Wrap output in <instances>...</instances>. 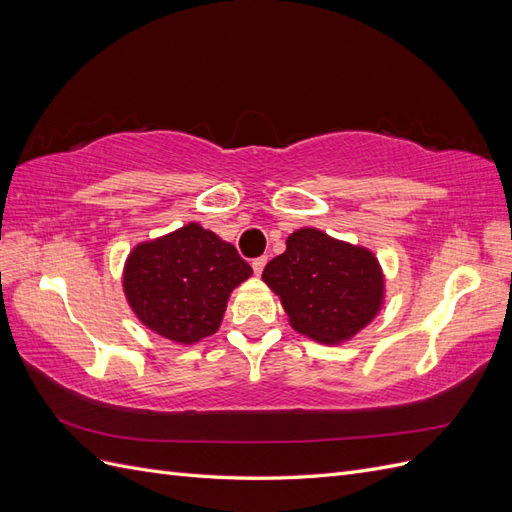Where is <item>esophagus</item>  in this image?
Returning <instances> with one entry per match:
<instances>
[{
	"instance_id": "esophagus-1",
	"label": "esophagus",
	"mask_w": 512,
	"mask_h": 512,
	"mask_svg": "<svg viewBox=\"0 0 512 512\" xmlns=\"http://www.w3.org/2000/svg\"><path fill=\"white\" fill-rule=\"evenodd\" d=\"M265 265H267V256H260V258H254V260H252V269H254L256 275L262 273V269H265Z\"/></svg>"
}]
</instances>
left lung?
Wrapping results in <instances>:
<instances>
[{
    "instance_id": "obj_1",
    "label": "left lung",
    "mask_w": 512,
    "mask_h": 512,
    "mask_svg": "<svg viewBox=\"0 0 512 512\" xmlns=\"http://www.w3.org/2000/svg\"><path fill=\"white\" fill-rule=\"evenodd\" d=\"M262 280L280 294L290 324L322 344H339L371 322L382 305L384 280L365 247L301 228L286 252L267 262Z\"/></svg>"
}]
</instances>
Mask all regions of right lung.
Listing matches in <instances>:
<instances>
[{
    "mask_svg": "<svg viewBox=\"0 0 512 512\" xmlns=\"http://www.w3.org/2000/svg\"><path fill=\"white\" fill-rule=\"evenodd\" d=\"M252 275L235 245L200 224L136 245L123 290L145 327L179 344L218 331L230 292Z\"/></svg>",
    "mask_w": 512,
    "mask_h": 512,
    "instance_id": "1",
    "label": "right lung"
}]
</instances>
